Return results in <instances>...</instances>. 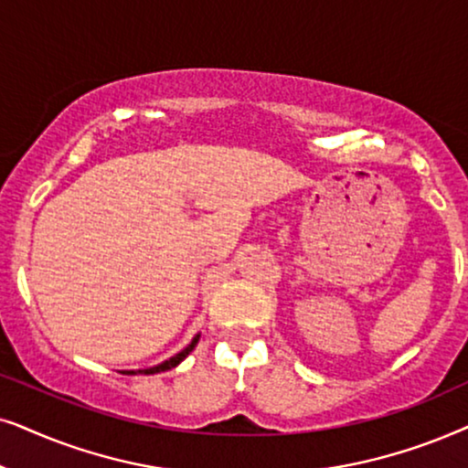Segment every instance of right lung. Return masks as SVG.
Listing matches in <instances>:
<instances>
[{
	"mask_svg": "<svg viewBox=\"0 0 468 468\" xmlns=\"http://www.w3.org/2000/svg\"><path fill=\"white\" fill-rule=\"evenodd\" d=\"M197 342H198V335H195V340H192V342H190V345H188V346H186L182 353H177V355H176V357L166 359V361H165V364H160V366H154V368H147V370H141V372H143V375H155V372H165V370H171V368H176V366L179 364V361H182V359H186V357H188V355H190V351H192V348H195V346H197ZM128 375H134V372H128Z\"/></svg>",
	"mask_w": 468,
	"mask_h": 468,
	"instance_id": "1",
	"label": "right lung"
}]
</instances>
